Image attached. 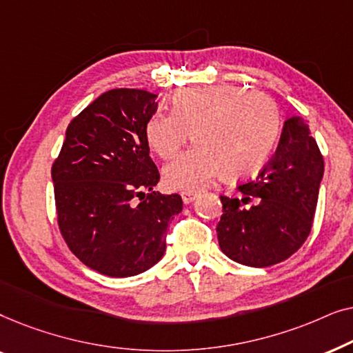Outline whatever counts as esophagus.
<instances>
[{"mask_svg": "<svg viewBox=\"0 0 353 353\" xmlns=\"http://www.w3.org/2000/svg\"><path fill=\"white\" fill-rule=\"evenodd\" d=\"M197 196H199V194H197V192H194V191H183L181 192L183 202H185V204H191V202L194 201Z\"/></svg>", "mask_w": 353, "mask_h": 353, "instance_id": "obj_1", "label": "esophagus"}]
</instances>
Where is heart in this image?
<instances>
[{
    "instance_id": "heart-1",
    "label": "heart",
    "mask_w": 353,
    "mask_h": 353,
    "mask_svg": "<svg viewBox=\"0 0 353 353\" xmlns=\"http://www.w3.org/2000/svg\"><path fill=\"white\" fill-rule=\"evenodd\" d=\"M190 133L196 146L163 168L175 190H199L220 173L234 180L262 168L279 139L281 112L272 96L243 86H186L173 93L172 112L149 117L144 134L159 157L172 159Z\"/></svg>"
}]
</instances>
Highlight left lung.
I'll return each mask as SVG.
<instances>
[{
    "label": "left lung",
    "instance_id": "left-lung-1",
    "mask_svg": "<svg viewBox=\"0 0 353 353\" xmlns=\"http://www.w3.org/2000/svg\"><path fill=\"white\" fill-rule=\"evenodd\" d=\"M323 172L325 162L307 122L299 115L288 119L276 151L259 175L238 186V197L220 196L221 252L255 268L297 252L312 231Z\"/></svg>",
    "mask_w": 353,
    "mask_h": 353
}]
</instances>
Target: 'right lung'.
<instances>
[{
  "mask_svg": "<svg viewBox=\"0 0 353 353\" xmlns=\"http://www.w3.org/2000/svg\"><path fill=\"white\" fill-rule=\"evenodd\" d=\"M156 98L134 88L105 91L69 123L51 168L62 238L105 276L154 267L165 252L168 225L183 209L180 194L152 191L161 175L144 128Z\"/></svg>",
  "mask_w": 353,
  "mask_h": 353,
  "instance_id": "obj_1",
  "label": "right lung"
}]
</instances>
